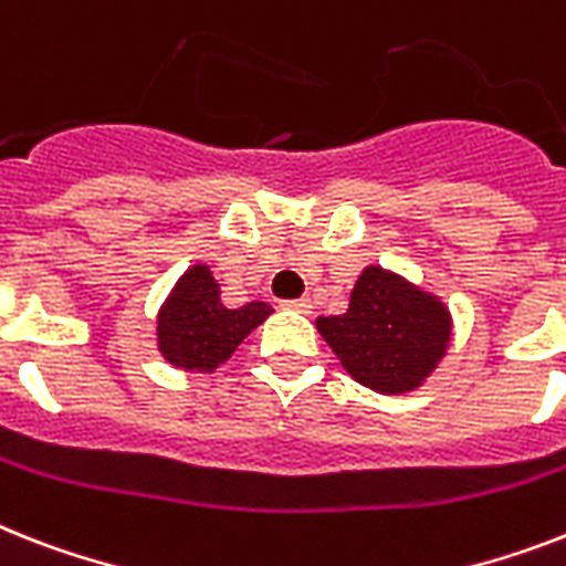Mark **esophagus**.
<instances>
[{"mask_svg":"<svg viewBox=\"0 0 566 566\" xmlns=\"http://www.w3.org/2000/svg\"><path fill=\"white\" fill-rule=\"evenodd\" d=\"M284 307H291V311H298V314H311V298H291V302H284Z\"/></svg>","mask_w":566,"mask_h":566,"instance_id":"obj_1","label":"esophagus"}]
</instances>
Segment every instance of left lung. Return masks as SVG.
Returning <instances> with one entry per match:
<instances>
[{
  "instance_id": "obj_1",
  "label": "left lung",
  "mask_w": 566,
  "mask_h": 566,
  "mask_svg": "<svg viewBox=\"0 0 566 566\" xmlns=\"http://www.w3.org/2000/svg\"><path fill=\"white\" fill-rule=\"evenodd\" d=\"M316 331L343 369L384 395L424 387L453 339V316L442 296L369 264L357 275L346 314L316 316Z\"/></svg>"
}]
</instances>
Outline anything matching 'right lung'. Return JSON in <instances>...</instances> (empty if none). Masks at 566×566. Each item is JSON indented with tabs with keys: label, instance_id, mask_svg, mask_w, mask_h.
Here are the masks:
<instances>
[{
	"label": "right lung",
	"instance_id": "right-lung-1",
	"mask_svg": "<svg viewBox=\"0 0 566 566\" xmlns=\"http://www.w3.org/2000/svg\"><path fill=\"white\" fill-rule=\"evenodd\" d=\"M270 314L268 302L227 307L209 264H191L156 314V348L174 369L211 375Z\"/></svg>",
	"mask_w": 566,
	"mask_h": 566
}]
</instances>
